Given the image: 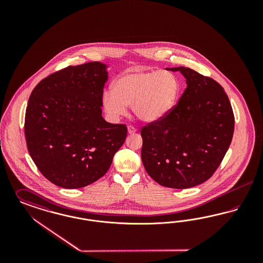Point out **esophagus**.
<instances>
[{
  "label": "esophagus",
  "instance_id": "obj_1",
  "mask_svg": "<svg viewBox=\"0 0 263 263\" xmlns=\"http://www.w3.org/2000/svg\"><path fill=\"white\" fill-rule=\"evenodd\" d=\"M127 129H128V133L129 134H134V133L137 132V129L135 127H133V126L129 125L127 127Z\"/></svg>",
  "mask_w": 263,
  "mask_h": 263
}]
</instances>
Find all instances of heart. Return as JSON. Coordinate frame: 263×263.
<instances>
[{
    "mask_svg": "<svg viewBox=\"0 0 263 263\" xmlns=\"http://www.w3.org/2000/svg\"><path fill=\"white\" fill-rule=\"evenodd\" d=\"M178 90V81L171 72L133 69L117 78L113 88L102 91L101 103L112 121L124 116L131 105L140 120L153 122L172 109Z\"/></svg>",
    "mask_w": 263,
    "mask_h": 263,
    "instance_id": "obj_1",
    "label": "heart"
}]
</instances>
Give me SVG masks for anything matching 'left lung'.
I'll return each mask as SVG.
<instances>
[{
  "mask_svg": "<svg viewBox=\"0 0 263 263\" xmlns=\"http://www.w3.org/2000/svg\"><path fill=\"white\" fill-rule=\"evenodd\" d=\"M178 103L164 117L141 130L142 162L146 172L165 187L199 185L218 168L230 147L235 117L224 88L211 78L185 68Z\"/></svg>",
  "mask_w": 263,
  "mask_h": 263,
  "instance_id": "1",
  "label": "left lung"
}]
</instances>
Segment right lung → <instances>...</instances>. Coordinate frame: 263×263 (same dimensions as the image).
Here are the masks:
<instances>
[{"instance_id":"1","label":"right lung","mask_w":263,"mask_h":263,"mask_svg":"<svg viewBox=\"0 0 263 263\" xmlns=\"http://www.w3.org/2000/svg\"><path fill=\"white\" fill-rule=\"evenodd\" d=\"M107 66H69L33 88L25 111L27 150L57 186L85 187L106 174L124 144L127 127L104 120L101 95Z\"/></svg>"}]
</instances>
